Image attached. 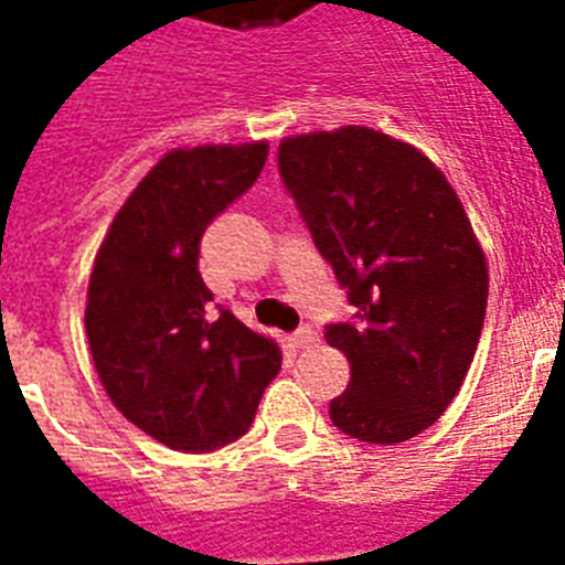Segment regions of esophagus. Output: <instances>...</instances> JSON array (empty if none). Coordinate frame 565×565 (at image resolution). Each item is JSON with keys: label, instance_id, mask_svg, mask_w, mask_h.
<instances>
[{"label": "esophagus", "instance_id": "esophagus-1", "mask_svg": "<svg viewBox=\"0 0 565 565\" xmlns=\"http://www.w3.org/2000/svg\"><path fill=\"white\" fill-rule=\"evenodd\" d=\"M292 345H296V349H310V345H317V331H313V328H299V331H292Z\"/></svg>", "mask_w": 565, "mask_h": 565}]
</instances>
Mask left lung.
Listing matches in <instances>:
<instances>
[{
    "mask_svg": "<svg viewBox=\"0 0 565 565\" xmlns=\"http://www.w3.org/2000/svg\"><path fill=\"white\" fill-rule=\"evenodd\" d=\"M278 172L354 308L326 340L352 381L331 422L395 446L443 416L472 366L487 313V260L434 163L363 126L290 137Z\"/></svg>",
    "mask_w": 565,
    "mask_h": 565,
    "instance_id": "left-lung-1",
    "label": "left lung"
}]
</instances>
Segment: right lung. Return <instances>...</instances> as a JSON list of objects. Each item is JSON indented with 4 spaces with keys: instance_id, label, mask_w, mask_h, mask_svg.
<instances>
[{
    "instance_id": "right-lung-1",
    "label": "right lung",
    "mask_w": 565,
    "mask_h": 565,
    "mask_svg": "<svg viewBox=\"0 0 565 565\" xmlns=\"http://www.w3.org/2000/svg\"><path fill=\"white\" fill-rule=\"evenodd\" d=\"M266 143L175 149L128 195L102 243L84 328L117 411L175 451H213L255 422L281 370L273 340L213 305L204 228L257 181Z\"/></svg>"
}]
</instances>
